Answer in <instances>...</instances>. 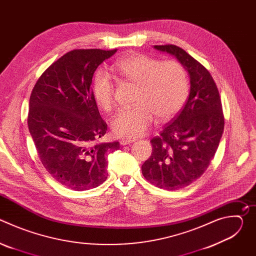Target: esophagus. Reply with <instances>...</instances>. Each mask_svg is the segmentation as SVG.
<instances>
[{"label": "esophagus", "mask_w": 256, "mask_h": 256, "mask_svg": "<svg viewBox=\"0 0 256 256\" xmlns=\"http://www.w3.org/2000/svg\"><path fill=\"white\" fill-rule=\"evenodd\" d=\"M134 140H136L134 138H122L120 140V144L126 146V144H132Z\"/></svg>", "instance_id": "1"}]
</instances>
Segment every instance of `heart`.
<instances>
[{"label":"heart","mask_w":256,"mask_h":256,"mask_svg":"<svg viewBox=\"0 0 256 256\" xmlns=\"http://www.w3.org/2000/svg\"><path fill=\"white\" fill-rule=\"evenodd\" d=\"M112 72L124 82L136 86L134 107L122 108L112 120V130L120 136L142 134L155 116L166 120L174 116L184 104L188 94L186 68L174 60H158L132 54L114 62ZM93 96L105 112L114 107V86L102 72L94 78Z\"/></svg>","instance_id":"heart-1"}]
</instances>
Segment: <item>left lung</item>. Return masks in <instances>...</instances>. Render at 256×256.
I'll return each instance as SVG.
<instances>
[{
  "instance_id": "left-lung-1",
  "label": "left lung",
  "mask_w": 256,
  "mask_h": 256,
  "mask_svg": "<svg viewBox=\"0 0 256 256\" xmlns=\"http://www.w3.org/2000/svg\"><path fill=\"white\" fill-rule=\"evenodd\" d=\"M154 48L174 56L184 66L190 90L181 112L151 140L153 152L142 173L157 188L176 190L190 186L208 167L224 132V114L216 85L200 62L174 44Z\"/></svg>"
}]
</instances>
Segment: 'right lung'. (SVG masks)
<instances>
[{"label":"right lung","instance_id":"obj_1","mask_svg":"<svg viewBox=\"0 0 256 256\" xmlns=\"http://www.w3.org/2000/svg\"><path fill=\"white\" fill-rule=\"evenodd\" d=\"M118 50H75L50 64L29 99L28 128L40 159L68 188H95L107 178L105 155L118 142H96L106 134L91 89L98 66Z\"/></svg>","mask_w":256,"mask_h":256}]
</instances>
